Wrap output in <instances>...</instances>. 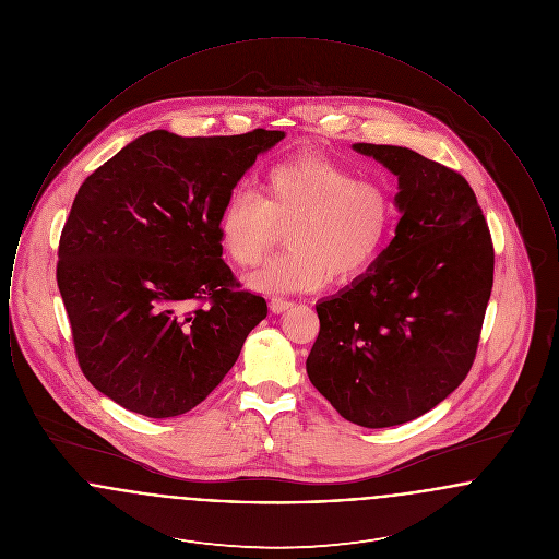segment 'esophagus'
Here are the masks:
<instances>
[{"label":"esophagus","mask_w":559,"mask_h":559,"mask_svg":"<svg viewBox=\"0 0 559 559\" xmlns=\"http://www.w3.org/2000/svg\"><path fill=\"white\" fill-rule=\"evenodd\" d=\"M289 306H292V301H289L287 297H272V299H270V310H272L274 314L285 312Z\"/></svg>","instance_id":"34e87169"}]
</instances>
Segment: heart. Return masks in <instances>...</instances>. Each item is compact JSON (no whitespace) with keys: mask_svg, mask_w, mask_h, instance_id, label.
Masks as SVG:
<instances>
[{"mask_svg":"<svg viewBox=\"0 0 559 559\" xmlns=\"http://www.w3.org/2000/svg\"><path fill=\"white\" fill-rule=\"evenodd\" d=\"M399 207L392 190L337 160L301 153L274 163L262 197L235 190L217 219V237L233 264L255 267L287 235L289 249L249 285L266 293L312 292L329 278L367 274L388 249Z\"/></svg>","mask_w":559,"mask_h":559,"instance_id":"1","label":"heart"}]
</instances>
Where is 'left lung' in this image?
Returning a JSON list of instances; mask_svg holds the SVG:
<instances>
[{"instance_id": "left-lung-1", "label": "left lung", "mask_w": 559, "mask_h": 559, "mask_svg": "<svg viewBox=\"0 0 559 559\" xmlns=\"http://www.w3.org/2000/svg\"><path fill=\"white\" fill-rule=\"evenodd\" d=\"M399 176L396 237L377 264L317 304L306 371L356 426L392 427L440 404L474 365L495 247L478 199L451 167L388 144H354Z\"/></svg>"}]
</instances>
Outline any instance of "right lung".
Masks as SVG:
<instances>
[{
	"label": "right lung",
	"instance_id": "obj_1",
	"mask_svg": "<svg viewBox=\"0 0 559 559\" xmlns=\"http://www.w3.org/2000/svg\"><path fill=\"white\" fill-rule=\"evenodd\" d=\"M283 138L155 130L85 178L56 281L98 392L151 419L178 417L233 369L267 306L222 260L217 219L242 174Z\"/></svg>",
	"mask_w": 559,
	"mask_h": 559
}]
</instances>
